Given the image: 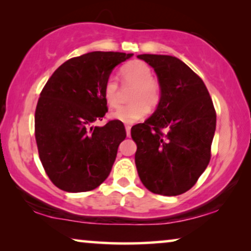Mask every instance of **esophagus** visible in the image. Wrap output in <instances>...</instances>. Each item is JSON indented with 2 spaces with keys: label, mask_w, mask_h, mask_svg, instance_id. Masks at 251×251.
<instances>
[{
  "label": "esophagus",
  "mask_w": 251,
  "mask_h": 251,
  "mask_svg": "<svg viewBox=\"0 0 251 251\" xmlns=\"http://www.w3.org/2000/svg\"><path fill=\"white\" fill-rule=\"evenodd\" d=\"M125 129H126V135H127V136L131 135V126L126 125L125 126Z\"/></svg>",
  "instance_id": "1"
}]
</instances>
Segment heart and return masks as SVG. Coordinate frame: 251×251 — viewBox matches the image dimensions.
<instances>
[{"label": "heart", "instance_id": "heart-1", "mask_svg": "<svg viewBox=\"0 0 251 251\" xmlns=\"http://www.w3.org/2000/svg\"><path fill=\"white\" fill-rule=\"evenodd\" d=\"M120 75L124 86L134 87L129 98L132 103L120 106L111 116L124 124H133L147 115L148 106L155 108L158 104L160 87L159 83L152 79L151 69L141 61H132L124 65ZM103 96L110 108H117L120 104L122 89L113 76L105 80Z\"/></svg>", "mask_w": 251, "mask_h": 251}]
</instances>
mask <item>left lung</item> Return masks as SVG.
<instances>
[{
  "label": "left lung",
  "mask_w": 251,
  "mask_h": 251,
  "mask_svg": "<svg viewBox=\"0 0 251 251\" xmlns=\"http://www.w3.org/2000/svg\"><path fill=\"white\" fill-rule=\"evenodd\" d=\"M156 72L160 100L145 123L134 125L135 165L148 190L176 196L195 185L211 158L216 111L202 79L179 58L138 55Z\"/></svg>",
  "instance_id": "8db88e82"
}]
</instances>
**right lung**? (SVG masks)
Returning <instances> with one entry per match:
<instances>
[{
    "instance_id": "1",
    "label": "right lung",
    "mask_w": 251,
    "mask_h": 251,
    "mask_svg": "<svg viewBox=\"0 0 251 251\" xmlns=\"http://www.w3.org/2000/svg\"><path fill=\"white\" fill-rule=\"evenodd\" d=\"M133 53L93 51L59 66L43 87L35 110V140L43 169L69 193L99 187L111 172L124 124L94 126L108 112L103 86L112 70Z\"/></svg>"
}]
</instances>
